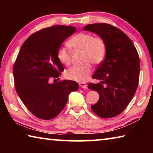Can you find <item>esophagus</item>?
<instances>
[{
    "label": "esophagus",
    "instance_id": "34e87169",
    "mask_svg": "<svg viewBox=\"0 0 153 153\" xmlns=\"http://www.w3.org/2000/svg\"><path fill=\"white\" fill-rule=\"evenodd\" d=\"M79 86L81 88H87V84H86V83H85V82H79Z\"/></svg>",
    "mask_w": 153,
    "mask_h": 153
}]
</instances>
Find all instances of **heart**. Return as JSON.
Wrapping results in <instances>:
<instances>
[{
    "instance_id": "b5f03b06",
    "label": "heart",
    "mask_w": 153,
    "mask_h": 153,
    "mask_svg": "<svg viewBox=\"0 0 153 153\" xmlns=\"http://www.w3.org/2000/svg\"><path fill=\"white\" fill-rule=\"evenodd\" d=\"M69 47L75 50H82V61L65 71L67 79L83 82L88 78L92 71L90 63L99 64L103 61L106 54V45L102 38L94 37L92 33L80 32L71 38L68 41ZM59 61L64 65L71 64V53L66 47H61L57 51Z\"/></svg>"
}]
</instances>
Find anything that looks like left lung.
Segmentation results:
<instances>
[{
	"instance_id": "1",
	"label": "left lung",
	"mask_w": 153,
	"mask_h": 153,
	"mask_svg": "<svg viewBox=\"0 0 153 153\" xmlns=\"http://www.w3.org/2000/svg\"><path fill=\"white\" fill-rule=\"evenodd\" d=\"M84 30L97 33L106 45L105 59L92 76L100 82L88 85L99 94V100L91 108L102 118L115 117L123 112L136 93L140 76L138 53L128 36L112 25L88 24Z\"/></svg>"
}]
</instances>
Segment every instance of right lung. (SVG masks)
Segmentation results:
<instances>
[{
  "label": "right lung",
  "mask_w": 153,
  "mask_h": 153,
  "mask_svg": "<svg viewBox=\"0 0 153 153\" xmlns=\"http://www.w3.org/2000/svg\"><path fill=\"white\" fill-rule=\"evenodd\" d=\"M76 32L75 27L66 25L44 28L29 36L18 53L13 67L15 90L28 110L41 120L58 115L69 94L79 88L71 80L50 83L64 70L57 58L59 48Z\"/></svg>",
  "instance_id": "right-lung-1"
}]
</instances>
